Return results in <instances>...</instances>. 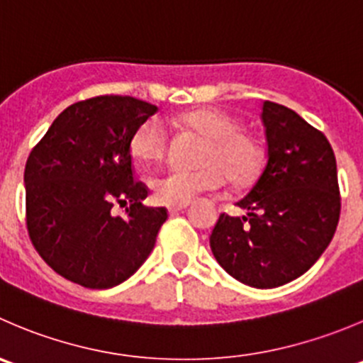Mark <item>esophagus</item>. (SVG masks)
I'll return each mask as SVG.
<instances>
[{"label": "esophagus", "mask_w": 363, "mask_h": 363, "mask_svg": "<svg viewBox=\"0 0 363 363\" xmlns=\"http://www.w3.org/2000/svg\"><path fill=\"white\" fill-rule=\"evenodd\" d=\"M188 207V203H179V206H168V213L174 214V213H179V211L186 209Z\"/></svg>", "instance_id": "1"}]
</instances>
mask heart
I'll list each match as a JSON object with an SVG mask.
<instances>
[{"label":"heart","mask_w":363,"mask_h":363,"mask_svg":"<svg viewBox=\"0 0 363 363\" xmlns=\"http://www.w3.org/2000/svg\"><path fill=\"white\" fill-rule=\"evenodd\" d=\"M179 125L202 136L193 170H170L154 179L150 188L156 202L179 206L191 202L200 193L221 188L225 177L234 188L252 184L262 168V150L250 135L241 131L238 118L216 108H200L179 115ZM129 154L142 164H156L167 154V135L156 118L136 125L129 138Z\"/></svg>","instance_id":"obj_1"}]
</instances>
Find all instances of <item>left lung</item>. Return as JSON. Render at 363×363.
<instances>
[{"label": "left lung", "mask_w": 363, "mask_h": 363, "mask_svg": "<svg viewBox=\"0 0 363 363\" xmlns=\"http://www.w3.org/2000/svg\"><path fill=\"white\" fill-rule=\"evenodd\" d=\"M267 161L235 206L220 214L209 242L218 264L241 284L273 289L298 279L323 255L340 214L337 163L321 131L296 111L264 101Z\"/></svg>", "instance_id": "left-lung-1"}]
</instances>
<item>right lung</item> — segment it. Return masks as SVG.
I'll return each mask as SVG.
<instances>
[{
    "instance_id": "add662e5",
    "label": "right lung",
    "mask_w": 363,
    "mask_h": 363,
    "mask_svg": "<svg viewBox=\"0 0 363 363\" xmlns=\"http://www.w3.org/2000/svg\"><path fill=\"white\" fill-rule=\"evenodd\" d=\"M157 106L129 96H101L65 108L31 150L24 168L28 234L63 279L110 289L135 275L168 214L145 207L135 182L129 138ZM126 207L115 217L113 207Z\"/></svg>"
}]
</instances>
